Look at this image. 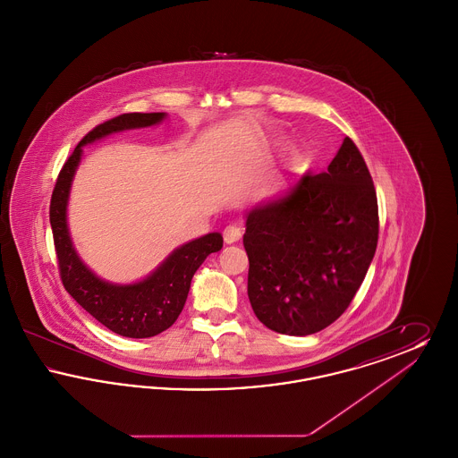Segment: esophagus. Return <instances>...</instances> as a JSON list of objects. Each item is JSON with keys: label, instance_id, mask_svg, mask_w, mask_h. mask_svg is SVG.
I'll use <instances>...</instances> for the list:
<instances>
[{"label": "esophagus", "instance_id": "34e87169", "mask_svg": "<svg viewBox=\"0 0 458 458\" xmlns=\"http://www.w3.org/2000/svg\"><path fill=\"white\" fill-rule=\"evenodd\" d=\"M223 239L226 243H235V242H239L242 239V228L237 226V225H230V226H226L225 230H223Z\"/></svg>", "mask_w": 458, "mask_h": 458}]
</instances>
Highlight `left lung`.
<instances>
[{"label": "left lung", "instance_id": "8db88e82", "mask_svg": "<svg viewBox=\"0 0 458 458\" xmlns=\"http://www.w3.org/2000/svg\"><path fill=\"white\" fill-rule=\"evenodd\" d=\"M369 170L345 137L327 172L245 215L247 293L262 325L305 336L336 321L364 282L377 245Z\"/></svg>", "mask_w": 458, "mask_h": 458}]
</instances>
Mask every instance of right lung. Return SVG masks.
<instances>
[{"mask_svg":"<svg viewBox=\"0 0 458 458\" xmlns=\"http://www.w3.org/2000/svg\"><path fill=\"white\" fill-rule=\"evenodd\" d=\"M165 118L166 113H125L89 131L66 159L49 206L55 249L66 292L101 325L127 338L156 336L174 325L185 305L199 266L209 254L221 250L223 237L213 232L191 240L176 247L144 280L127 284H111L92 273L79 258L70 237L66 208L84 146L111 133L153 127Z\"/></svg>","mask_w":458,"mask_h":458,"instance_id":"add662e5","label":"right lung"}]
</instances>
